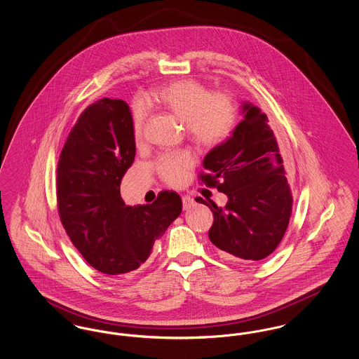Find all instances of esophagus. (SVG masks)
<instances>
[{
    "mask_svg": "<svg viewBox=\"0 0 359 359\" xmlns=\"http://www.w3.org/2000/svg\"><path fill=\"white\" fill-rule=\"evenodd\" d=\"M182 201H183V208H184V210H189L191 207L195 205V201H194L191 196H188V195H184V196L182 198Z\"/></svg>",
    "mask_w": 359,
    "mask_h": 359,
    "instance_id": "esophagus-1",
    "label": "esophagus"
}]
</instances>
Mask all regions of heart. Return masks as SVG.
Returning <instances> with one entry per match:
<instances>
[{"label": "heart", "instance_id": "obj_1", "mask_svg": "<svg viewBox=\"0 0 359 359\" xmlns=\"http://www.w3.org/2000/svg\"><path fill=\"white\" fill-rule=\"evenodd\" d=\"M144 100L183 121L189 138L205 148L223 142L236 123V109L231 100L223 94L212 95L205 85L192 79H180L156 88ZM144 121V110L137 107L133 113L136 140L141 138ZM192 164L194 158L188 152L167 154L157 158L156 170L163 180L177 186L184 182Z\"/></svg>", "mask_w": 359, "mask_h": 359}]
</instances>
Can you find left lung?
I'll return each instance as SVG.
<instances>
[{
    "label": "left lung",
    "instance_id": "left-lung-1",
    "mask_svg": "<svg viewBox=\"0 0 359 359\" xmlns=\"http://www.w3.org/2000/svg\"><path fill=\"white\" fill-rule=\"evenodd\" d=\"M243 120L222 144L205 154L201 180L227 196L224 207L202 198L214 223L208 238L230 259L259 261L272 255L284 237L292 194L283 157L268 117L253 103H242Z\"/></svg>",
    "mask_w": 359,
    "mask_h": 359
}]
</instances>
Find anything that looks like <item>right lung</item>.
Wrapping results in <instances>:
<instances>
[{
    "mask_svg": "<svg viewBox=\"0 0 359 359\" xmlns=\"http://www.w3.org/2000/svg\"><path fill=\"white\" fill-rule=\"evenodd\" d=\"M135 156L128 103L102 98L81 114L59 157L60 221L74 246L101 273L138 269L182 212V199L173 191H161L152 205H125L121 180Z\"/></svg>",
    "mask_w": 359,
    "mask_h": 359,
    "instance_id": "1",
    "label": "right lung"
}]
</instances>
